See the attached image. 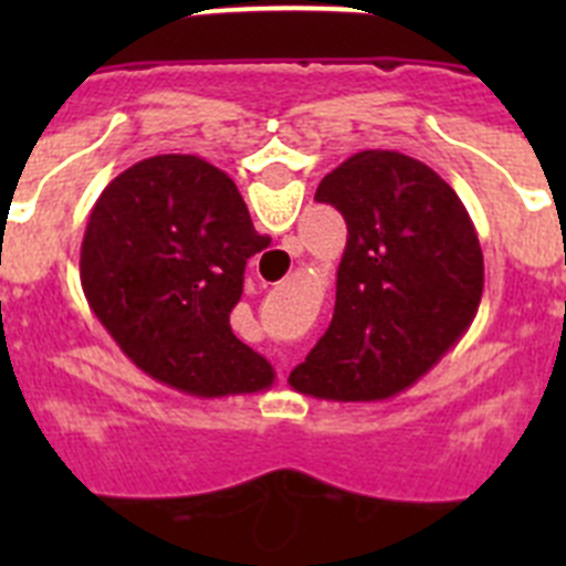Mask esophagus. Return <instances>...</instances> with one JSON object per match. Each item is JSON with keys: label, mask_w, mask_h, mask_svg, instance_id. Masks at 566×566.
I'll return each mask as SVG.
<instances>
[{"label": "esophagus", "mask_w": 566, "mask_h": 566, "mask_svg": "<svg viewBox=\"0 0 566 566\" xmlns=\"http://www.w3.org/2000/svg\"><path fill=\"white\" fill-rule=\"evenodd\" d=\"M286 247H289V252H292V254H300V252H303V249H300V243H297V240H289Z\"/></svg>", "instance_id": "1"}]
</instances>
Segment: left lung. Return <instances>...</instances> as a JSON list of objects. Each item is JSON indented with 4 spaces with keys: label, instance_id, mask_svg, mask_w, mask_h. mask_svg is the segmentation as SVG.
Instances as JSON below:
<instances>
[{
    "label": "left lung",
    "instance_id": "1",
    "mask_svg": "<svg viewBox=\"0 0 566 566\" xmlns=\"http://www.w3.org/2000/svg\"><path fill=\"white\" fill-rule=\"evenodd\" d=\"M314 201L345 218L332 326L289 377L294 391L377 402L411 388L464 337L484 260L468 209L428 164L363 149L319 181Z\"/></svg>",
    "mask_w": 566,
    "mask_h": 566
}]
</instances>
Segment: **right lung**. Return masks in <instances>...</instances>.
I'll list each match as a JSON object with an SVG mask.
<instances>
[{
    "mask_svg": "<svg viewBox=\"0 0 566 566\" xmlns=\"http://www.w3.org/2000/svg\"><path fill=\"white\" fill-rule=\"evenodd\" d=\"M266 247L223 169L153 155L98 195L78 272L98 323L144 374L203 399L258 394L274 368L234 337L229 314L247 260Z\"/></svg>",
    "mask_w": 566,
    "mask_h": 566,
    "instance_id": "obj_1",
    "label": "right lung"
}]
</instances>
